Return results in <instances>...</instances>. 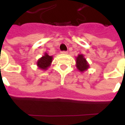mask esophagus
Wrapping results in <instances>:
<instances>
[{"label": "esophagus", "instance_id": "1", "mask_svg": "<svg viewBox=\"0 0 125 125\" xmlns=\"http://www.w3.org/2000/svg\"><path fill=\"white\" fill-rule=\"evenodd\" d=\"M61 53H62V54H67V53H68V52H67V51H62V52H61Z\"/></svg>", "mask_w": 125, "mask_h": 125}]
</instances>
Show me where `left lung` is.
Returning a JSON list of instances; mask_svg holds the SVG:
<instances>
[{
	"instance_id": "1",
	"label": "left lung",
	"mask_w": 125,
	"mask_h": 125,
	"mask_svg": "<svg viewBox=\"0 0 125 125\" xmlns=\"http://www.w3.org/2000/svg\"><path fill=\"white\" fill-rule=\"evenodd\" d=\"M76 67L80 72H84L89 68V65L83 55H78V56L76 57Z\"/></svg>"
}]
</instances>
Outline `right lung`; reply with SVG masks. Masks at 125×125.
<instances>
[{
    "mask_svg": "<svg viewBox=\"0 0 125 125\" xmlns=\"http://www.w3.org/2000/svg\"><path fill=\"white\" fill-rule=\"evenodd\" d=\"M52 59H53L52 56H49L47 53H45V55H43L37 61V64L40 69L45 70H47V68L49 67L52 62Z\"/></svg>",
    "mask_w": 125,
    "mask_h": 125,
    "instance_id": "add662e5",
    "label": "right lung"
}]
</instances>
